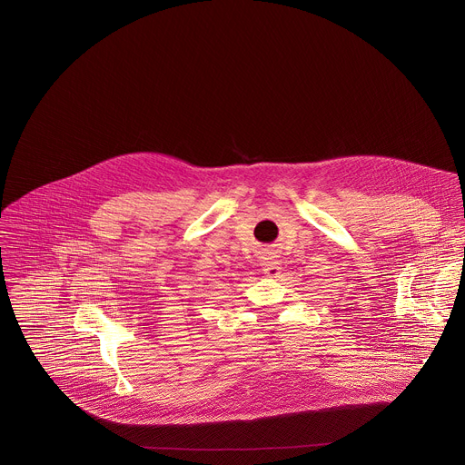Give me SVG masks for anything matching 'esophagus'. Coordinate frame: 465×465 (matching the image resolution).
I'll return each mask as SVG.
<instances>
[{
  "instance_id": "obj_1",
  "label": "esophagus",
  "mask_w": 465,
  "mask_h": 465,
  "mask_svg": "<svg viewBox=\"0 0 465 465\" xmlns=\"http://www.w3.org/2000/svg\"><path fill=\"white\" fill-rule=\"evenodd\" d=\"M264 261H262V272L268 275V277H275V275H279L280 270V262L279 259H277V255L273 253V252H266V255L262 257Z\"/></svg>"
}]
</instances>
